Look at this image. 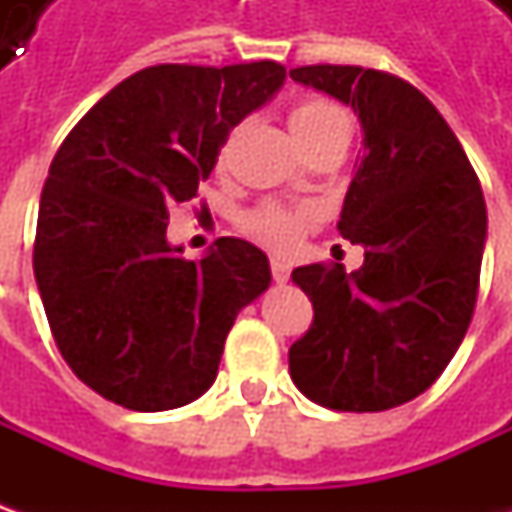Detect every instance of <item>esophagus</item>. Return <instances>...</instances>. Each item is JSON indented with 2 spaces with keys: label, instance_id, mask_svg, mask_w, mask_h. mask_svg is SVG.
Returning <instances> with one entry per match:
<instances>
[{
  "label": "esophagus",
  "instance_id": "esophagus-1",
  "mask_svg": "<svg viewBox=\"0 0 512 512\" xmlns=\"http://www.w3.org/2000/svg\"><path fill=\"white\" fill-rule=\"evenodd\" d=\"M270 273H273V279L279 285H285L287 279H290V262L287 259H270Z\"/></svg>",
  "mask_w": 512,
  "mask_h": 512
}]
</instances>
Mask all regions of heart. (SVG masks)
I'll return each mask as SVG.
<instances>
[{
  "mask_svg": "<svg viewBox=\"0 0 512 512\" xmlns=\"http://www.w3.org/2000/svg\"><path fill=\"white\" fill-rule=\"evenodd\" d=\"M339 125H347V116L342 113V108H336L333 102L319 99V96L299 99L290 110V128H293L302 148L307 142L319 139L327 130L339 128ZM245 225L259 242H265L267 247H276V250H285V247L296 245V239L302 236L305 213H293L282 205H262L247 216Z\"/></svg>",
  "mask_w": 512,
  "mask_h": 512,
  "instance_id": "1",
  "label": "heart"
}]
</instances>
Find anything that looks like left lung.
Here are the masks:
<instances>
[{
	"label": "left lung",
	"mask_w": 512,
	"mask_h": 512,
	"mask_svg": "<svg viewBox=\"0 0 512 512\" xmlns=\"http://www.w3.org/2000/svg\"><path fill=\"white\" fill-rule=\"evenodd\" d=\"M290 79L350 105L364 130L339 219L364 265L293 270L313 325L287 353L290 379L330 410H390L442 376L470 327L487 236L482 185L410 82L356 65H307Z\"/></svg>",
	"instance_id": "8db88e82"
}]
</instances>
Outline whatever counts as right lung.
<instances>
[{
  "instance_id": "right-lung-1",
  "label": "right lung",
  "mask_w": 512,
  "mask_h": 512,
  "mask_svg": "<svg viewBox=\"0 0 512 512\" xmlns=\"http://www.w3.org/2000/svg\"><path fill=\"white\" fill-rule=\"evenodd\" d=\"M279 62L153 65L119 82L56 150L33 273L62 359L139 413L193 402L216 379L239 310L270 285L267 256L225 236L187 262L168 207L190 202L247 113L282 88Z\"/></svg>"
}]
</instances>
